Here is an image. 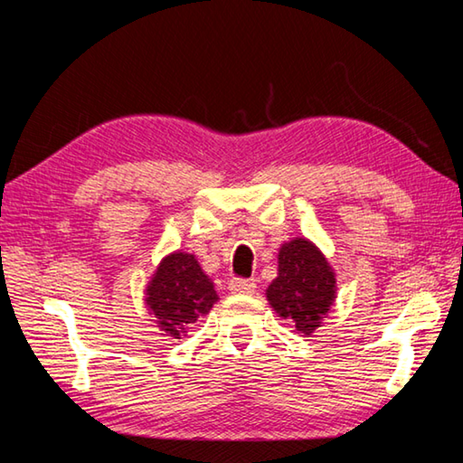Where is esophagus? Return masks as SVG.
<instances>
[{"mask_svg":"<svg viewBox=\"0 0 463 463\" xmlns=\"http://www.w3.org/2000/svg\"><path fill=\"white\" fill-rule=\"evenodd\" d=\"M255 288L257 286L253 279H232L229 284V289L232 294H253Z\"/></svg>","mask_w":463,"mask_h":463,"instance_id":"34e87169","label":"esophagus"}]
</instances>
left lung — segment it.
I'll return each mask as SVG.
<instances>
[{
  "label": "left lung",
  "instance_id": "1",
  "mask_svg": "<svg viewBox=\"0 0 463 463\" xmlns=\"http://www.w3.org/2000/svg\"><path fill=\"white\" fill-rule=\"evenodd\" d=\"M269 307L294 328L310 336L331 312L336 298V273L331 261L307 237L281 242L278 276L265 289Z\"/></svg>",
  "mask_w": 463,
  "mask_h": 463
}]
</instances>
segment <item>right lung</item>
Masks as SVG:
<instances>
[{
  "mask_svg": "<svg viewBox=\"0 0 463 463\" xmlns=\"http://www.w3.org/2000/svg\"><path fill=\"white\" fill-rule=\"evenodd\" d=\"M145 308L161 335L182 339L221 300L214 281L200 268L194 253L171 250L156 265L145 286Z\"/></svg>",
  "mask_w": 463,
  "mask_h": 463,
  "instance_id": "1",
  "label": "right lung"
}]
</instances>
